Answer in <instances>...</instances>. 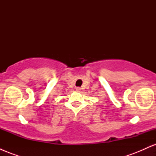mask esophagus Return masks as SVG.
Segmentation results:
<instances>
[{
  "label": "esophagus",
  "mask_w": 156,
  "mask_h": 156,
  "mask_svg": "<svg viewBox=\"0 0 156 156\" xmlns=\"http://www.w3.org/2000/svg\"><path fill=\"white\" fill-rule=\"evenodd\" d=\"M76 90L77 91V92H80V87H77V88L76 89Z\"/></svg>",
  "instance_id": "1"
}]
</instances>
